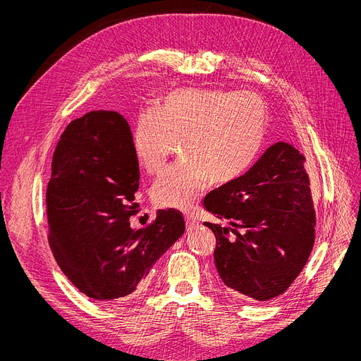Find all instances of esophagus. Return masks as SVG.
<instances>
[{"label": "esophagus", "mask_w": 361, "mask_h": 361, "mask_svg": "<svg viewBox=\"0 0 361 361\" xmlns=\"http://www.w3.org/2000/svg\"><path fill=\"white\" fill-rule=\"evenodd\" d=\"M185 225L188 230H193V228H196V226H199V221L195 219L193 216H185Z\"/></svg>", "instance_id": "obj_1"}]
</instances>
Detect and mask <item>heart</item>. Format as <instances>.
I'll return each mask as SVG.
<instances>
[{
	"mask_svg": "<svg viewBox=\"0 0 361 361\" xmlns=\"http://www.w3.org/2000/svg\"><path fill=\"white\" fill-rule=\"evenodd\" d=\"M268 111L252 92L178 89L158 109L142 111L133 146L142 168L155 174L181 140L184 162L158 177L152 196L169 209L188 211L211 180L230 183L256 158L267 131Z\"/></svg>",
	"mask_w": 361,
	"mask_h": 361,
	"instance_id": "heart-1",
	"label": "heart"
}]
</instances>
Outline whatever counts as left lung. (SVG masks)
<instances>
[{
    "instance_id": "obj_1",
    "label": "left lung",
    "mask_w": 361,
    "mask_h": 361,
    "mask_svg": "<svg viewBox=\"0 0 361 361\" xmlns=\"http://www.w3.org/2000/svg\"><path fill=\"white\" fill-rule=\"evenodd\" d=\"M216 237L215 267L237 297L267 301L291 286L314 243V209L305 157L278 142L245 173L204 197Z\"/></svg>"
}]
</instances>
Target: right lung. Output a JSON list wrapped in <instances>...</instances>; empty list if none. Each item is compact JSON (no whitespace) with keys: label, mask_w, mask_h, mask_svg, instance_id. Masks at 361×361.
<instances>
[{"label":"right lung","mask_w":361,"mask_h":361,"mask_svg":"<svg viewBox=\"0 0 361 361\" xmlns=\"http://www.w3.org/2000/svg\"><path fill=\"white\" fill-rule=\"evenodd\" d=\"M139 161L130 124L116 111H90L68 124L52 158L47 188L49 245L73 286L111 301L142 287L155 262L185 231L180 212L158 211L133 230Z\"/></svg>","instance_id":"right-lung-1"}]
</instances>
